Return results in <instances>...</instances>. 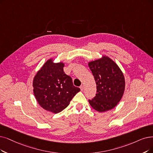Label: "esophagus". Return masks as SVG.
Instances as JSON below:
<instances>
[{"mask_svg": "<svg viewBox=\"0 0 153 153\" xmlns=\"http://www.w3.org/2000/svg\"><path fill=\"white\" fill-rule=\"evenodd\" d=\"M80 88L81 90H82V91H83V89H84V87H83V85H81V86L80 87Z\"/></svg>", "mask_w": 153, "mask_h": 153, "instance_id": "1", "label": "esophagus"}]
</instances>
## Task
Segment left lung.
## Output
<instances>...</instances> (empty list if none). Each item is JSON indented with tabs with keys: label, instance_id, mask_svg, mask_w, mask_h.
<instances>
[{
	"label": "left lung",
	"instance_id": "1",
	"mask_svg": "<svg viewBox=\"0 0 153 153\" xmlns=\"http://www.w3.org/2000/svg\"><path fill=\"white\" fill-rule=\"evenodd\" d=\"M97 85V94L90 105L103 112L114 108L121 100L125 90V78L119 66L108 56L88 63Z\"/></svg>",
	"mask_w": 153,
	"mask_h": 153
}]
</instances>
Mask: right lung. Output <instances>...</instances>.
Here are the masks:
<instances>
[{"instance_id": "1", "label": "right lung", "mask_w": 153, "mask_h": 153, "mask_svg": "<svg viewBox=\"0 0 153 153\" xmlns=\"http://www.w3.org/2000/svg\"><path fill=\"white\" fill-rule=\"evenodd\" d=\"M65 64L53 63L49 59L37 72L33 79V92L41 107L51 112H62L78 92L71 78L63 71Z\"/></svg>"}]
</instances>
